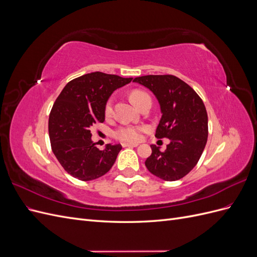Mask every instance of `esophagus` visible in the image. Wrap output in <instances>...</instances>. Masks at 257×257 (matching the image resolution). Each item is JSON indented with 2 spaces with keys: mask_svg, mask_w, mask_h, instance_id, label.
Here are the masks:
<instances>
[{
  "mask_svg": "<svg viewBox=\"0 0 257 257\" xmlns=\"http://www.w3.org/2000/svg\"><path fill=\"white\" fill-rule=\"evenodd\" d=\"M137 146H138V144H130V143H123L122 144V147H124V148H126V147L133 148V147H137Z\"/></svg>",
  "mask_w": 257,
  "mask_h": 257,
  "instance_id": "1",
  "label": "esophagus"
}]
</instances>
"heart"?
I'll use <instances>...</instances> for the list:
<instances>
[{
    "mask_svg": "<svg viewBox=\"0 0 257 257\" xmlns=\"http://www.w3.org/2000/svg\"><path fill=\"white\" fill-rule=\"evenodd\" d=\"M130 97L132 102H133L137 107H139L146 98L150 96L148 95L145 91L133 90L131 92ZM111 112H112V98H109L105 105V114L110 115ZM145 131H146V127L144 126L121 125L113 132L112 136L116 139V141H120L123 143H136L142 138V134Z\"/></svg>",
    "mask_w": 257,
    "mask_h": 257,
    "instance_id": "heart-1",
    "label": "heart"
}]
</instances>
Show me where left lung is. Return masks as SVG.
I'll return each mask as SVG.
<instances>
[{
	"mask_svg": "<svg viewBox=\"0 0 257 257\" xmlns=\"http://www.w3.org/2000/svg\"><path fill=\"white\" fill-rule=\"evenodd\" d=\"M150 89L162 111L155 137L168 138L165 151L152 145L145 162L149 172L165 181H176L196 166L208 139V115L203 99L174 75H147L133 80Z\"/></svg>",
	"mask_w": 257,
	"mask_h": 257,
	"instance_id": "1",
	"label": "left lung"
}]
</instances>
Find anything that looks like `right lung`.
Returning a JSON list of instances; mask_svg holds the SVG:
<instances>
[{
	"instance_id": "right-lung-1",
	"label": "right lung",
	"mask_w": 257,
	"mask_h": 257,
	"mask_svg": "<svg viewBox=\"0 0 257 257\" xmlns=\"http://www.w3.org/2000/svg\"><path fill=\"white\" fill-rule=\"evenodd\" d=\"M132 79L100 72L85 74L69 81L54 102L48 121L51 149L74 178L94 180L114 164L121 145L99 150L91 141V130L105 121V105L112 92Z\"/></svg>"
}]
</instances>
